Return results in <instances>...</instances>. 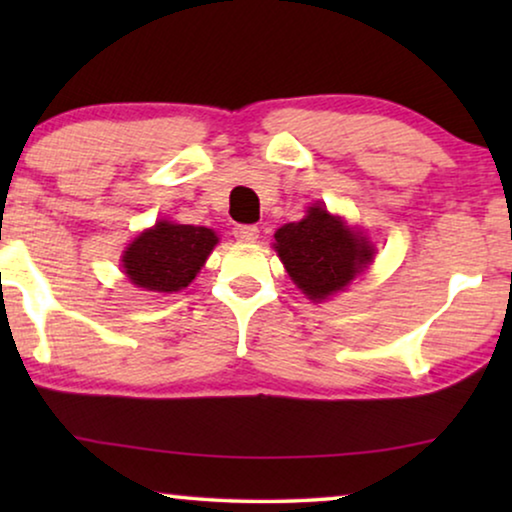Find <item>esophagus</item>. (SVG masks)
Returning a JSON list of instances; mask_svg holds the SVG:
<instances>
[{
	"label": "esophagus",
	"mask_w": 512,
	"mask_h": 512,
	"mask_svg": "<svg viewBox=\"0 0 512 512\" xmlns=\"http://www.w3.org/2000/svg\"><path fill=\"white\" fill-rule=\"evenodd\" d=\"M233 235H235L237 242L251 244V242L258 240V228H256V226H237V228L233 230Z\"/></svg>",
	"instance_id": "esophagus-1"
}]
</instances>
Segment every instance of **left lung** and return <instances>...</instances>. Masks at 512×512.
<instances>
[{
    "instance_id": "obj_1",
    "label": "left lung",
    "mask_w": 512,
    "mask_h": 512,
    "mask_svg": "<svg viewBox=\"0 0 512 512\" xmlns=\"http://www.w3.org/2000/svg\"><path fill=\"white\" fill-rule=\"evenodd\" d=\"M279 261L293 284L310 300H326L373 263L375 247L361 230L314 205L305 219L286 223L275 233Z\"/></svg>"
}]
</instances>
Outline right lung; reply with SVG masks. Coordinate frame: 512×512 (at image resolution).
<instances>
[{"mask_svg": "<svg viewBox=\"0 0 512 512\" xmlns=\"http://www.w3.org/2000/svg\"><path fill=\"white\" fill-rule=\"evenodd\" d=\"M216 244L219 237L212 228L158 221L128 244L121 265L139 289L174 293L193 282Z\"/></svg>", "mask_w": 512, "mask_h": 512, "instance_id": "1", "label": "right lung"}]
</instances>
